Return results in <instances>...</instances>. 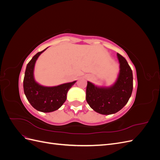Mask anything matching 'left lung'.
Here are the masks:
<instances>
[{
	"label": "left lung",
	"mask_w": 160,
	"mask_h": 160,
	"mask_svg": "<svg viewBox=\"0 0 160 160\" xmlns=\"http://www.w3.org/2000/svg\"><path fill=\"white\" fill-rule=\"evenodd\" d=\"M119 72L110 87H98L88 81L86 100L96 112L103 115L117 113L127 104L133 91V73L127 61L119 53Z\"/></svg>",
	"instance_id": "8db88e82"
}]
</instances>
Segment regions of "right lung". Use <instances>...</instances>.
I'll return each instance as SVG.
<instances>
[{
  "label": "right lung",
  "instance_id": "add662e5",
  "mask_svg": "<svg viewBox=\"0 0 160 160\" xmlns=\"http://www.w3.org/2000/svg\"><path fill=\"white\" fill-rule=\"evenodd\" d=\"M48 48V47H47ZM45 50L37 52L27 65L23 81V89L28 102L37 111L52 112L60 108L67 99V93L76 81L54 87L38 84L34 77V69L38 57Z\"/></svg>",
  "mask_w": 160,
  "mask_h": 160
}]
</instances>
